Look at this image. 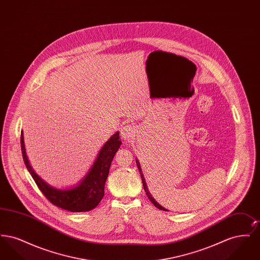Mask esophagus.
Here are the masks:
<instances>
[{"label": "esophagus", "mask_w": 260, "mask_h": 260, "mask_svg": "<svg viewBox=\"0 0 260 260\" xmlns=\"http://www.w3.org/2000/svg\"><path fill=\"white\" fill-rule=\"evenodd\" d=\"M136 136V129L131 124H125L121 128V136L124 140L129 141Z\"/></svg>", "instance_id": "34e87169"}]
</instances>
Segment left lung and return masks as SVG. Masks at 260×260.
Listing matches in <instances>:
<instances>
[{
	"label": "left lung",
	"mask_w": 260,
	"mask_h": 260,
	"mask_svg": "<svg viewBox=\"0 0 260 260\" xmlns=\"http://www.w3.org/2000/svg\"><path fill=\"white\" fill-rule=\"evenodd\" d=\"M137 162V167H138V169H139V172H141V169H140V166H139V164H138V161H136ZM141 178H142V183H143V187H144V190H145V192H146V195H147V197H148L149 200L151 201V203L156 207V208H158L159 210H166L167 211V209H165V208H162L161 206H160L156 201H155V199L153 198L152 196H151V194L149 193L148 188H147V186H146V182H145V180H144V177H143V175L141 174Z\"/></svg>",
	"instance_id": "obj_1"
}]
</instances>
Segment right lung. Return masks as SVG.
<instances>
[{
    "label": "right lung",
    "mask_w": 260,
    "mask_h": 260,
    "mask_svg": "<svg viewBox=\"0 0 260 260\" xmlns=\"http://www.w3.org/2000/svg\"><path fill=\"white\" fill-rule=\"evenodd\" d=\"M21 152L28 172L35 180L38 188L50 203L62 210L82 212L93 210L98 207L104 196V186L109 174L112 160L119 150L122 142L119 132L110 137L99 151V156L91 169L82 182L78 186L68 190H57L44 182L32 170L25 152L23 134L20 136Z\"/></svg>",
    "instance_id": "1"
}]
</instances>
